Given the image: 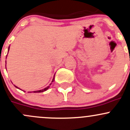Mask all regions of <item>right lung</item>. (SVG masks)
Here are the masks:
<instances>
[{
	"mask_svg": "<svg viewBox=\"0 0 130 130\" xmlns=\"http://www.w3.org/2000/svg\"><path fill=\"white\" fill-rule=\"evenodd\" d=\"M9 49H10V47H8V51H9ZM6 58H7V57H6ZM54 78H55V75H54V78H53V79H52V83L53 82V81H54ZM52 83H51L50 84V85H51V84H52ZM14 86H15V87H16L17 88H18V87L15 86V85H14ZM49 88H50V86H48L47 87H46V88H44V89H41V90H39V91H33V92H35V93H36V92H44V91H45L46 90H47V89H49Z\"/></svg>",
	"mask_w": 130,
	"mask_h": 130,
	"instance_id": "add662e5",
	"label": "right lung"
}]
</instances>
